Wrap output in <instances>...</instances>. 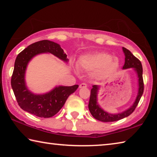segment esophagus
<instances>
[{
    "instance_id": "1",
    "label": "esophagus",
    "mask_w": 157,
    "mask_h": 157,
    "mask_svg": "<svg viewBox=\"0 0 157 157\" xmlns=\"http://www.w3.org/2000/svg\"><path fill=\"white\" fill-rule=\"evenodd\" d=\"M87 84L85 83H82L79 84V88H86Z\"/></svg>"
}]
</instances>
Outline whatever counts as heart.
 <instances>
[{
  "label": "heart",
  "mask_w": 157,
  "mask_h": 157,
  "mask_svg": "<svg viewBox=\"0 0 157 157\" xmlns=\"http://www.w3.org/2000/svg\"><path fill=\"white\" fill-rule=\"evenodd\" d=\"M79 65L86 71L98 69V75L107 76L117 70L119 62L117 58L111 57L107 53L97 52L82 56L79 59Z\"/></svg>",
  "instance_id": "heart-1"
}]
</instances>
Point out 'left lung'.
<instances>
[{
	"instance_id": "left-lung-1",
	"label": "left lung",
	"mask_w": 157,
	"mask_h": 157,
	"mask_svg": "<svg viewBox=\"0 0 157 157\" xmlns=\"http://www.w3.org/2000/svg\"><path fill=\"white\" fill-rule=\"evenodd\" d=\"M123 50L124 53V56H125V61H124V64L123 66V68L126 69L129 68H134L136 70L138 77H139V93H138V95L134 105L128 109L127 110L124 111L123 113L113 115V114L105 112L97 104L98 86L96 85H94L93 86V89L91 90V95H90L89 103V109L90 112H91V115L94 116V118L100 121L113 122L119 121L121 119H123L125 118V117L129 116L130 114H132L134 112L135 109L136 108L140 100V98H141L143 94V91H144V83H143V68L141 63H140V60L135 57L129 50H127L124 47H123Z\"/></svg>"
}]
</instances>
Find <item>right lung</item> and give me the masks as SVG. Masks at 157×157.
Here are the masks:
<instances>
[{
  "instance_id": "1",
  "label": "right lung",
  "mask_w": 157,
  "mask_h": 157,
  "mask_svg": "<svg viewBox=\"0 0 157 157\" xmlns=\"http://www.w3.org/2000/svg\"><path fill=\"white\" fill-rule=\"evenodd\" d=\"M43 52H50L68 62L67 55L58 44L48 40L35 42L17 55L11 85L18 105L23 110L40 118H50L59 112L68 97L78 88V85L56 87L52 91L44 95H34L28 91L24 79L26 66L34 56Z\"/></svg>"
}]
</instances>
